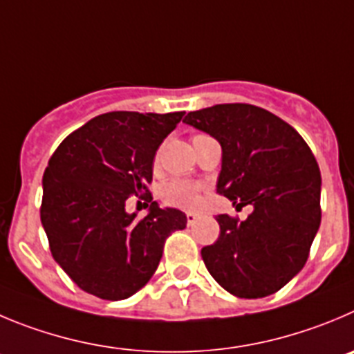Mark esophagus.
<instances>
[{
  "label": "esophagus",
  "instance_id": "esophagus-1",
  "mask_svg": "<svg viewBox=\"0 0 354 354\" xmlns=\"http://www.w3.org/2000/svg\"><path fill=\"white\" fill-rule=\"evenodd\" d=\"M197 218H199V213L196 211H187V223L188 225H194L197 222Z\"/></svg>",
  "mask_w": 354,
  "mask_h": 354
}]
</instances>
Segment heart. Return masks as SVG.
Instances as JSON below:
<instances>
[{
    "label": "heart",
    "instance_id": "b5f03b06",
    "mask_svg": "<svg viewBox=\"0 0 354 354\" xmlns=\"http://www.w3.org/2000/svg\"><path fill=\"white\" fill-rule=\"evenodd\" d=\"M162 199L176 207H194L199 201V185L188 180H173L162 188Z\"/></svg>",
    "mask_w": 354,
    "mask_h": 354
}]
</instances>
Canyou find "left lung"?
<instances>
[{
    "label": "left lung",
    "mask_w": 354,
    "mask_h": 354,
    "mask_svg": "<svg viewBox=\"0 0 354 354\" xmlns=\"http://www.w3.org/2000/svg\"><path fill=\"white\" fill-rule=\"evenodd\" d=\"M185 124L222 147L216 192L253 207L237 222L218 214L220 237L201 250L214 281L241 299H262L302 270L322 222V174L299 132L243 102L190 111Z\"/></svg>",
    "instance_id": "8db88e82"
}]
</instances>
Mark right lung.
I'll return each instance as SVG.
<instances>
[{
	"mask_svg": "<svg viewBox=\"0 0 354 354\" xmlns=\"http://www.w3.org/2000/svg\"><path fill=\"white\" fill-rule=\"evenodd\" d=\"M183 115H99L48 160L41 225L54 260L84 292L104 300L140 292L157 270L167 236L187 227L176 207L151 203L141 220L125 211L129 197L148 192L155 153Z\"/></svg>",
	"mask_w": 354,
	"mask_h": 354,
	"instance_id": "add662e5",
	"label": "right lung"
}]
</instances>
